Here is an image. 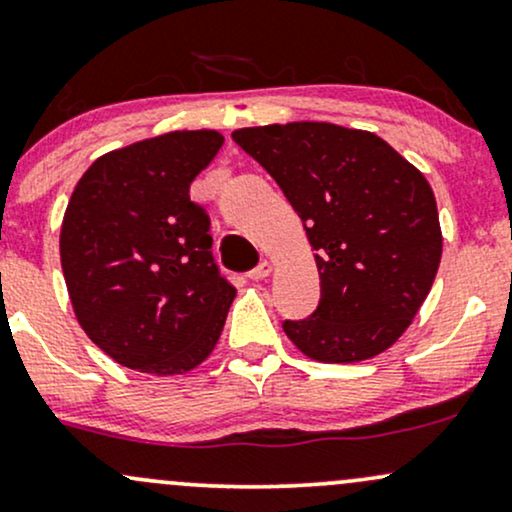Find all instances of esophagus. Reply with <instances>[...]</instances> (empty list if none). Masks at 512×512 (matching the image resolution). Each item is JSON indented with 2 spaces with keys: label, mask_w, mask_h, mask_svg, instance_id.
Returning <instances> with one entry per match:
<instances>
[{
  "label": "esophagus",
  "mask_w": 512,
  "mask_h": 512,
  "mask_svg": "<svg viewBox=\"0 0 512 512\" xmlns=\"http://www.w3.org/2000/svg\"><path fill=\"white\" fill-rule=\"evenodd\" d=\"M270 273H273V263H270L268 258H263V261L258 263V266H256L254 270H251L249 278H251V280H263V278H268Z\"/></svg>",
  "instance_id": "34e87169"
}]
</instances>
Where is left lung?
I'll return each mask as SVG.
<instances>
[{
	"label": "left lung",
	"mask_w": 512,
	"mask_h": 512,
	"mask_svg": "<svg viewBox=\"0 0 512 512\" xmlns=\"http://www.w3.org/2000/svg\"><path fill=\"white\" fill-rule=\"evenodd\" d=\"M266 167L316 251L321 302L285 321L299 352L354 364L395 345L422 309L443 251L429 182L381 136L328 122L232 131Z\"/></svg>",
	"instance_id": "obj_1"
}]
</instances>
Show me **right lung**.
<instances>
[{
	"instance_id": "obj_1",
	"label": "right lung",
	"mask_w": 512,
	"mask_h": 512,
	"mask_svg": "<svg viewBox=\"0 0 512 512\" xmlns=\"http://www.w3.org/2000/svg\"><path fill=\"white\" fill-rule=\"evenodd\" d=\"M222 143L201 129L110 150L69 198L59 256L71 306L126 369L179 376L218 345L237 290L220 278L210 220L189 186Z\"/></svg>"
}]
</instances>
